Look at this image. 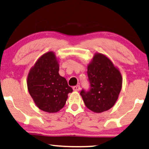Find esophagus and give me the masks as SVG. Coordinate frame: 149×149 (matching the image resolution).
<instances>
[{"mask_svg": "<svg viewBox=\"0 0 149 149\" xmlns=\"http://www.w3.org/2000/svg\"><path fill=\"white\" fill-rule=\"evenodd\" d=\"M73 89L76 91H79L80 89V85L74 86H73Z\"/></svg>", "mask_w": 149, "mask_h": 149, "instance_id": "34e87169", "label": "esophagus"}]
</instances>
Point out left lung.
I'll return each mask as SVG.
<instances>
[{
    "label": "left lung",
    "mask_w": 149,
    "mask_h": 149,
    "mask_svg": "<svg viewBox=\"0 0 149 149\" xmlns=\"http://www.w3.org/2000/svg\"><path fill=\"white\" fill-rule=\"evenodd\" d=\"M90 89L80 92L84 104L95 113L106 111L113 107L122 88L119 69L104 54H95L87 67Z\"/></svg>",
    "instance_id": "obj_1"
}]
</instances>
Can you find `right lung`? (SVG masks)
Masks as SVG:
<instances>
[{"mask_svg":"<svg viewBox=\"0 0 149 149\" xmlns=\"http://www.w3.org/2000/svg\"><path fill=\"white\" fill-rule=\"evenodd\" d=\"M58 71L56 56L49 52L38 58L28 73V91L36 106L43 111H59L65 106L68 93L73 91Z\"/></svg>","mask_w":149,"mask_h":149,"instance_id":"1","label":"right lung"}]
</instances>
